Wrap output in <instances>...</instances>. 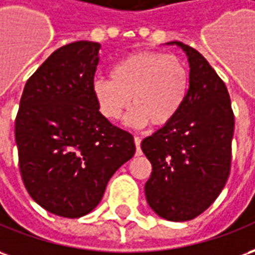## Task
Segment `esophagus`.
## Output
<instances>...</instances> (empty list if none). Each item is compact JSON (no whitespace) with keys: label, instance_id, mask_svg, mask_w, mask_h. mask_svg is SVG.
Wrapping results in <instances>:
<instances>
[{"label":"esophagus","instance_id":"1","mask_svg":"<svg viewBox=\"0 0 255 255\" xmlns=\"http://www.w3.org/2000/svg\"><path fill=\"white\" fill-rule=\"evenodd\" d=\"M133 142H135V146H136V156H139L140 153V138L139 136H133Z\"/></svg>","mask_w":255,"mask_h":255}]
</instances>
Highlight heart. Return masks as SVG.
<instances>
[{"label":"heart","instance_id":"heart-1","mask_svg":"<svg viewBox=\"0 0 255 255\" xmlns=\"http://www.w3.org/2000/svg\"><path fill=\"white\" fill-rule=\"evenodd\" d=\"M189 92V70L182 60L164 52L139 51L124 56L110 69V78H97L92 94L101 115L117 120L132 103L126 124L142 128L170 124Z\"/></svg>","mask_w":255,"mask_h":255}]
</instances>
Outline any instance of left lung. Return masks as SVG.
I'll return each instance as SVG.
<instances>
[{"label":"left lung","instance_id":"1","mask_svg":"<svg viewBox=\"0 0 255 255\" xmlns=\"http://www.w3.org/2000/svg\"><path fill=\"white\" fill-rule=\"evenodd\" d=\"M167 45L188 58L189 92L177 117L140 147L152 163L147 204L158 217L183 222L206 211L227 183L235 117L227 87L202 53L179 41Z\"/></svg>","mask_w":255,"mask_h":255}]
</instances>
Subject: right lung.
<instances>
[{"label":"right lung","mask_w":255,"mask_h":255,"mask_svg":"<svg viewBox=\"0 0 255 255\" xmlns=\"http://www.w3.org/2000/svg\"><path fill=\"white\" fill-rule=\"evenodd\" d=\"M99 49L94 41L56 49L27 80L16 116L28 195L65 218L97 207L112 175L135 153L132 135L101 115L92 94Z\"/></svg>","instance_id":"1"}]
</instances>
